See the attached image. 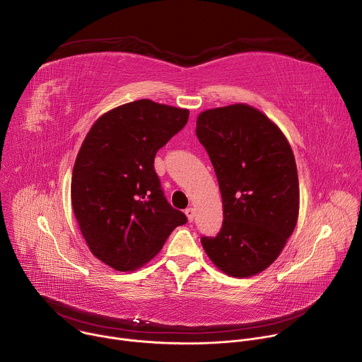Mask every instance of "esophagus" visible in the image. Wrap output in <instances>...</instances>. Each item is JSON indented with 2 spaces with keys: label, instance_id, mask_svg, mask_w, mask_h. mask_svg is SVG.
<instances>
[{
  "label": "esophagus",
  "instance_id": "esophagus-1",
  "mask_svg": "<svg viewBox=\"0 0 362 362\" xmlns=\"http://www.w3.org/2000/svg\"><path fill=\"white\" fill-rule=\"evenodd\" d=\"M185 214H186V216H187L189 222H192V221H193V218H194V211H193V208H187V209L185 211Z\"/></svg>",
  "mask_w": 362,
  "mask_h": 362
}]
</instances>
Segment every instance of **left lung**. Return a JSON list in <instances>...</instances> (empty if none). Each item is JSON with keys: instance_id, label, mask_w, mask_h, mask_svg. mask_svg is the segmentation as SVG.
Returning a JSON list of instances; mask_svg holds the SVG:
<instances>
[{"instance_id": "obj_1", "label": "left lung", "mask_w": 362, "mask_h": 362, "mask_svg": "<svg viewBox=\"0 0 362 362\" xmlns=\"http://www.w3.org/2000/svg\"><path fill=\"white\" fill-rule=\"evenodd\" d=\"M196 136L209 154L223 203L219 233L202 236V246L230 276L259 274L279 256L298 221L292 148L275 123L247 105L200 113Z\"/></svg>"}]
</instances>
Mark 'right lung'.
<instances>
[{
    "instance_id": "add662e5",
    "label": "right lung",
    "mask_w": 362,
    "mask_h": 362,
    "mask_svg": "<svg viewBox=\"0 0 362 362\" xmlns=\"http://www.w3.org/2000/svg\"><path fill=\"white\" fill-rule=\"evenodd\" d=\"M189 110L137 100L103 115L87 133L73 169L71 203L93 255L116 271L156 255L183 212L172 208L154 156L187 123Z\"/></svg>"
}]
</instances>
